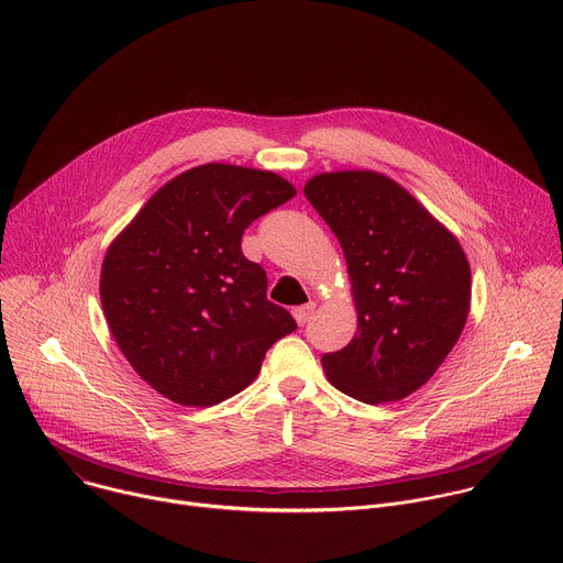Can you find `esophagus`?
I'll return each instance as SVG.
<instances>
[{"instance_id":"34e87169","label":"esophagus","mask_w":563,"mask_h":563,"mask_svg":"<svg viewBox=\"0 0 563 563\" xmlns=\"http://www.w3.org/2000/svg\"><path fill=\"white\" fill-rule=\"evenodd\" d=\"M313 309H316V302H307V305H300V307H296V309H294V318H296V323H298V325H305L307 320L311 318Z\"/></svg>"}]
</instances>
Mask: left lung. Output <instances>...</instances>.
Here are the masks:
<instances>
[{
  "label": "left lung",
  "mask_w": 563,
  "mask_h": 563,
  "mask_svg": "<svg viewBox=\"0 0 563 563\" xmlns=\"http://www.w3.org/2000/svg\"><path fill=\"white\" fill-rule=\"evenodd\" d=\"M305 196L336 233L358 330L323 354L328 378L363 404H389L432 378L470 311L459 240L404 187L376 172L313 176Z\"/></svg>",
  "instance_id": "obj_1"
}]
</instances>
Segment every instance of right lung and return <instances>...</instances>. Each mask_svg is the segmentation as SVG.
Masks as SVG:
<instances>
[{
	"mask_svg": "<svg viewBox=\"0 0 563 563\" xmlns=\"http://www.w3.org/2000/svg\"><path fill=\"white\" fill-rule=\"evenodd\" d=\"M294 196L272 172L200 165L157 189L111 243L107 323L137 376L174 404L209 408L243 391L296 330L240 250L245 229Z\"/></svg>",
	"mask_w": 563,
	"mask_h": 563,
	"instance_id": "right-lung-1",
	"label": "right lung"
}]
</instances>
